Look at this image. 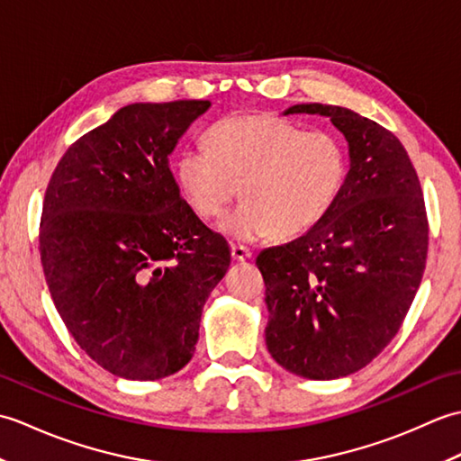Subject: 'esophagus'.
Instances as JSON below:
<instances>
[{"mask_svg": "<svg viewBox=\"0 0 461 461\" xmlns=\"http://www.w3.org/2000/svg\"><path fill=\"white\" fill-rule=\"evenodd\" d=\"M231 258L233 261H248L253 258V251L246 246H231Z\"/></svg>", "mask_w": 461, "mask_h": 461, "instance_id": "obj_1", "label": "esophagus"}]
</instances>
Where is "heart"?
I'll return each instance as SVG.
<instances>
[{
	"label": "heart",
	"instance_id": "1",
	"mask_svg": "<svg viewBox=\"0 0 461 461\" xmlns=\"http://www.w3.org/2000/svg\"><path fill=\"white\" fill-rule=\"evenodd\" d=\"M208 149H185L176 162L184 198L205 220L220 218L238 241L303 236L339 200L348 174L345 140L330 131H307L276 114L225 116L205 132Z\"/></svg>",
	"mask_w": 461,
	"mask_h": 461
}]
</instances>
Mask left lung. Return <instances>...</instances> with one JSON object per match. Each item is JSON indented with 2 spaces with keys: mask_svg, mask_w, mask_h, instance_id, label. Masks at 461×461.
I'll return each mask as SVG.
<instances>
[{
  "mask_svg": "<svg viewBox=\"0 0 461 461\" xmlns=\"http://www.w3.org/2000/svg\"><path fill=\"white\" fill-rule=\"evenodd\" d=\"M345 134L350 170L305 236L263 249L271 357L297 376L332 380L366 366L402 327L428 258V215L402 142L345 106L295 104Z\"/></svg>",
  "mask_w": 461,
  "mask_h": 461,
  "instance_id": "obj_1",
  "label": "left lung"
}]
</instances>
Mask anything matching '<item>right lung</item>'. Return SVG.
<instances>
[{
    "instance_id": "obj_1",
    "label": "right lung",
    "mask_w": 461,
    "mask_h": 461,
    "mask_svg": "<svg viewBox=\"0 0 461 461\" xmlns=\"http://www.w3.org/2000/svg\"><path fill=\"white\" fill-rule=\"evenodd\" d=\"M210 101L136 103L68 146L49 180L39 253L65 327L114 376L188 365L230 246L182 198L168 156Z\"/></svg>"
}]
</instances>
